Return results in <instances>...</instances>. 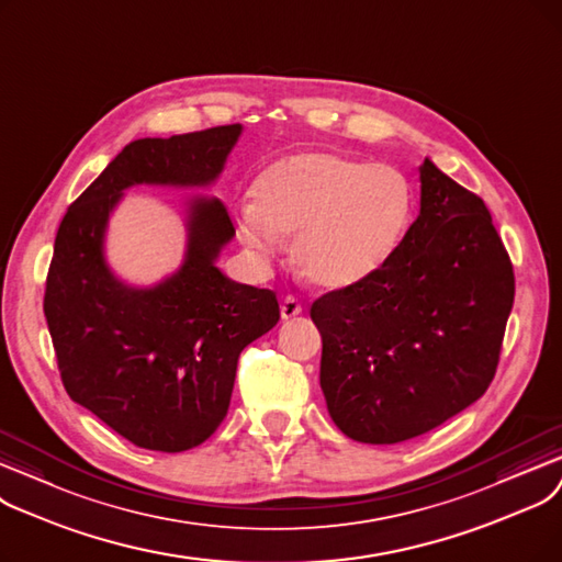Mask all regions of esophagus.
<instances>
[{
  "mask_svg": "<svg viewBox=\"0 0 562 562\" xmlns=\"http://www.w3.org/2000/svg\"><path fill=\"white\" fill-rule=\"evenodd\" d=\"M300 313H302V304L295 297H292V295L283 297V302H281V317L283 319H290V317H295Z\"/></svg>",
  "mask_w": 562,
  "mask_h": 562,
  "instance_id": "34e87169",
  "label": "esophagus"
}]
</instances>
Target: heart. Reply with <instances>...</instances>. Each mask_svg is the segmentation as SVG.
<instances>
[{"label": "heart", "instance_id": "obj_1", "mask_svg": "<svg viewBox=\"0 0 562 562\" xmlns=\"http://www.w3.org/2000/svg\"><path fill=\"white\" fill-rule=\"evenodd\" d=\"M414 220L412 182L389 165L334 150H306L267 167L254 199L235 210L237 235L258 260L295 235L292 262L319 290H350L378 277Z\"/></svg>", "mask_w": 562, "mask_h": 562}]
</instances>
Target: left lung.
Instances as JSON below:
<instances>
[{"label":"left lung","mask_w":562,"mask_h":562,"mask_svg":"<svg viewBox=\"0 0 562 562\" xmlns=\"http://www.w3.org/2000/svg\"><path fill=\"white\" fill-rule=\"evenodd\" d=\"M403 247L370 281L313 302L319 386L340 432L361 443L414 439L494 380L515 274L483 199L430 157Z\"/></svg>","instance_id":"8db88e82"}]
</instances>
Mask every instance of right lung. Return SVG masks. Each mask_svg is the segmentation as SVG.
Segmentation results:
<instances>
[{
    "label": "right lung",
    "instance_id": "right-lung-1",
    "mask_svg": "<svg viewBox=\"0 0 562 562\" xmlns=\"http://www.w3.org/2000/svg\"><path fill=\"white\" fill-rule=\"evenodd\" d=\"M243 130L127 144L68 207L55 239L43 308L64 386L139 448L180 452L215 432L239 352L281 313L272 290L235 283L217 267L235 228L215 196H184L182 262L150 285L112 270L106 228L130 187L210 190Z\"/></svg>",
    "mask_w": 562,
    "mask_h": 562
}]
</instances>
